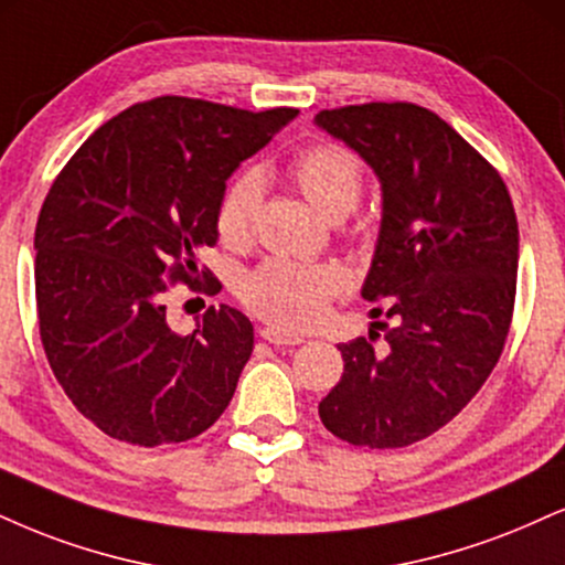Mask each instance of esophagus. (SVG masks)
<instances>
[{
  "label": "esophagus",
  "mask_w": 565,
  "mask_h": 565,
  "mask_svg": "<svg viewBox=\"0 0 565 565\" xmlns=\"http://www.w3.org/2000/svg\"><path fill=\"white\" fill-rule=\"evenodd\" d=\"M260 337L265 339V342L278 344V348H291V344H302V337L300 334H289V331L278 329V326H263Z\"/></svg>",
  "instance_id": "esophagus-1"
}]
</instances>
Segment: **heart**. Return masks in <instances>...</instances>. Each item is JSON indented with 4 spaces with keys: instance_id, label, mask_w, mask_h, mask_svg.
Instances as JSON below:
<instances>
[{
    "instance_id": "obj_1",
    "label": "heart",
    "mask_w": 565,
    "mask_h": 565,
    "mask_svg": "<svg viewBox=\"0 0 565 565\" xmlns=\"http://www.w3.org/2000/svg\"><path fill=\"white\" fill-rule=\"evenodd\" d=\"M289 179L318 213L331 221L344 217L358 205L363 173L350 149L339 145H312L289 162ZM260 179L242 173L228 183L215 213V228L223 244L244 247L253 239ZM348 289V274L334 263H300L289 257H268L239 281V297L265 321L305 329L323 316L326 305Z\"/></svg>"
}]
</instances>
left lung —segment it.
Returning <instances> with one entry per match:
<instances>
[{
    "label": "left lung",
    "mask_w": 565,
    "mask_h": 565,
    "mask_svg": "<svg viewBox=\"0 0 565 565\" xmlns=\"http://www.w3.org/2000/svg\"><path fill=\"white\" fill-rule=\"evenodd\" d=\"M316 126L382 183L360 295L392 321L384 352L373 331L339 344L344 373L318 416L350 445L407 447L458 416L498 365L519 274L515 210L500 173L426 107L369 102L321 110Z\"/></svg>",
    "instance_id": "8db88e82"
}]
</instances>
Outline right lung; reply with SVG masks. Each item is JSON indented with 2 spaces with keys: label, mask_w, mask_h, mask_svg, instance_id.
<instances>
[{
  "label": "right lung",
  "mask_w": 565,
  "mask_h": 565,
  "mask_svg": "<svg viewBox=\"0 0 565 565\" xmlns=\"http://www.w3.org/2000/svg\"><path fill=\"white\" fill-rule=\"evenodd\" d=\"M295 118L154 97L99 126L54 179L33 236L39 331L60 386L107 437L173 445L228 407L253 323L210 305L179 334L166 281H194L231 173Z\"/></svg>",
  "instance_id": "add662e5"
}]
</instances>
